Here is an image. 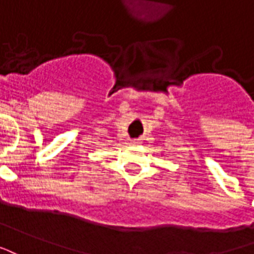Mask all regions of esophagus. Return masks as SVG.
Returning a JSON list of instances; mask_svg holds the SVG:
<instances>
[{"label":"esophagus","instance_id":"34e87169","mask_svg":"<svg viewBox=\"0 0 254 254\" xmlns=\"http://www.w3.org/2000/svg\"><path fill=\"white\" fill-rule=\"evenodd\" d=\"M131 143H132V145H139L142 142H140V139H132L131 140Z\"/></svg>","mask_w":254,"mask_h":254}]
</instances>
